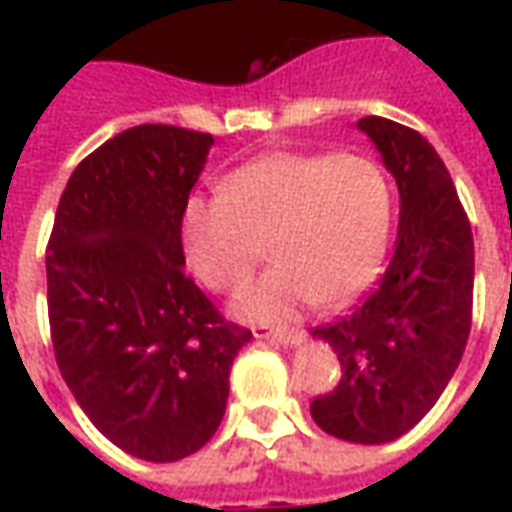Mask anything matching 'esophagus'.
<instances>
[{
	"instance_id": "1",
	"label": "esophagus",
	"mask_w": 512,
	"mask_h": 512,
	"mask_svg": "<svg viewBox=\"0 0 512 512\" xmlns=\"http://www.w3.org/2000/svg\"><path fill=\"white\" fill-rule=\"evenodd\" d=\"M257 340H268V343H279V345H299L301 343V332H293V329H271V326H255L252 329Z\"/></svg>"
}]
</instances>
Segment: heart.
Segmentation results:
<instances>
[{"mask_svg":"<svg viewBox=\"0 0 512 512\" xmlns=\"http://www.w3.org/2000/svg\"><path fill=\"white\" fill-rule=\"evenodd\" d=\"M392 230V191L378 161L359 153H271L194 197L183 249L194 277L230 293L255 274L268 244L277 266L238 293L246 321H285L321 301L343 307L376 279Z\"/></svg>","mask_w":512,"mask_h":512,"instance_id":"heart-1","label":"heart"}]
</instances>
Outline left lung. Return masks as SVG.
Here are the masks:
<instances>
[{
	"mask_svg": "<svg viewBox=\"0 0 512 512\" xmlns=\"http://www.w3.org/2000/svg\"><path fill=\"white\" fill-rule=\"evenodd\" d=\"M400 191L395 252L373 293L312 337L334 348L343 376L310 403L318 428L384 444L436 406L472 329V224L439 153L414 128L362 117Z\"/></svg>",
	"mask_w": 512,
	"mask_h": 512,
	"instance_id": "1",
	"label": "left lung"
}]
</instances>
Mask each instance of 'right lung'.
Returning a JSON list of instances; mask_svg holds the SVG:
<instances>
[{"label": "right lung", "mask_w": 512, "mask_h": 512, "mask_svg": "<svg viewBox=\"0 0 512 512\" xmlns=\"http://www.w3.org/2000/svg\"><path fill=\"white\" fill-rule=\"evenodd\" d=\"M211 145L158 123L112 136L73 169L46 249L57 367L95 428L142 461L211 441L252 340L183 268V213Z\"/></svg>", "instance_id": "add662e5"}]
</instances>
